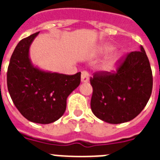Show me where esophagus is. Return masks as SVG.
Instances as JSON below:
<instances>
[{
    "instance_id": "1",
    "label": "esophagus",
    "mask_w": 160,
    "mask_h": 160,
    "mask_svg": "<svg viewBox=\"0 0 160 160\" xmlns=\"http://www.w3.org/2000/svg\"><path fill=\"white\" fill-rule=\"evenodd\" d=\"M81 78H82V82H88L90 81V78H89V73L87 71H82L81 74Z\"/></svg>"
}]
</instances>
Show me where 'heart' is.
I'll use <instances>...</instances> for the list:
<instances>
[{"instance_id":"b5f03b06","label":"heart","mask_w":160,"mask_h":160,"mask_svg":"<svg viewBox=\"0 0 160 160\" xmlns=\"http://www.w3.org/2000/svg\"><path fill=\"white\" fill-rule=\"evenodd\" d=\"M113 49H114V47L112 46L106 44V45H102V46H100L98 49V51L100 53H107L112 51ZM119 59L120 57L118 53H114L111 56H110L108 58L106 59L103 62L102 65L101 66L102 71L106 73H109L114 71L117 69V67H118Z\"/></svg>"}]
</instances>
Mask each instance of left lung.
<instances>
[{"mask_svg":"<svg viewBox=\"0 0 160 160\" xmlns=\"http://www.w3.org/2000/svg\"><path fill=\"white\" fill-rule=\"evenodd\" d=\"M90 84V107L97 118L111 124L135 118L146 107L153 86L152 69L143 47L128 53L115 73H95Z\"/></svg>","mask_w":160,"mask_h":160,"instance_id":"left-lung-1","label":"left lung"}]
</instances>
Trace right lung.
Returning <instances> with one entry per match:
<instances>
[{
	"instance_id": "right-lung-1",
	"label": "right lung",
	"mask_w": 160,
	"mask_h": 160,
	"mask_svg": "<svg viewBox=\"0 0 160 160\" xmlns=\"http://www.w3.org/2000/svg\"><path fill=\"white\" fill-rule=\"evenodd\" d=\"M40 32L22 39L11 56L7 72L8 93L29 121L49 124L62 116L67 97L81 82V72L66 75L41 70L32 64L29 48Z\"/></svg>"
}]
</instances>
